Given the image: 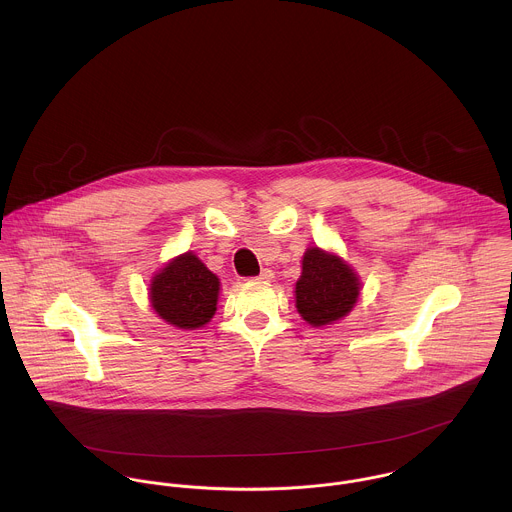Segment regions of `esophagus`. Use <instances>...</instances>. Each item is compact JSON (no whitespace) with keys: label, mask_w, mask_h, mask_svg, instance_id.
Listing matches in <instances>:
<instances>
[{"label":"esophagus","mask_w":512,"mask_h":512,"mask_svg":"<svg viewBox=\"0 0 512 512\" xmlns=\"http://www.w3.org/2000/svg\"><path fill=\"white\" fill-rule=\"evenodd\" d=\"M272 278H274V274H272V270H268V268H266V270H262V274L258 276V280H260V282H270Z\"/></svg>","instance_id":"obj_1"}]
</instances>
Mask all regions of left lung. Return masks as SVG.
Wrapping results in <instances>:
<instances>
[{"label": "left lung", "instance_id": "obj_1", "mask_svg": "<svg viewBox=\"0 0 512 512\" xmlns=\"http://www.w3.org/2000/svg\"><path fill=\"white\" fill-rule=\"evenodd\" d=\"M359 293L357 272L339 256L321 248H309L303 254L295 307L309 325L323 327L343 319L355 307Z\"/></svg>", "mask_w": 512, "mask_h": 512}]
</instances>
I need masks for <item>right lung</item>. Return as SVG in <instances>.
<instances>
[{
  "mask_svg": "<svg viewBox=\"0 0 512 512\" xmlns=\"http://www.w3.org/2000/svg\"><path fill=\"white\" fill-rule=\"evenodd\" d=\"M219 286V278L193 252H185L153 276L149 301L155 313L169 325L199 329L217 311Z\"/></svg>",
  "mask_w": 512,
  "mask_h": 512,
  "instance_id": "right-lung-1",
  "label": "right lung"
}]
</instances>
